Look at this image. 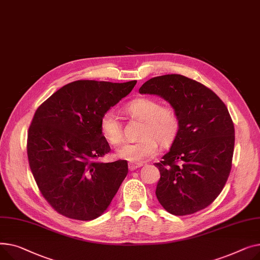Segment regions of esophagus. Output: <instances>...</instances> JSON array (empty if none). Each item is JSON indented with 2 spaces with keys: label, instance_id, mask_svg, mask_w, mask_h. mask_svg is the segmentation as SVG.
<instances>
[{
  "label": "esophagus",
  "instance_id": "esophagus-1",
  "mask_svg": "<svg viewBox=\"0 0 260 260\" xmlns=\"http://www.w3.org/2000/svg\"><path fill=\"white\" fill-rule=\"evenodd\" d=\"M142 166H143V164H133V162H129V165H128L130 171L139 169V168H141Z\"/></svg>",
  "mask_w": 260,
  "mask_h": 260
}]
</instances>
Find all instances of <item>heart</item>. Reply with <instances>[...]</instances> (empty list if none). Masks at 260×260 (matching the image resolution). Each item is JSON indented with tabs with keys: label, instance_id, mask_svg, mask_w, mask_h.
Instances as JSON below:
<instances>
[{
	"label": "heart",
	"instance_id": "heart-1",
	"mask_svg": "<svg viewBox=\"0 0 260 260\" xmlns=\"http://www.w3.org/2000/svg\"><path fill=\"white\" fill-rule=\"evenodd\" d=\"M125 111L132 117L143 120L141 137L136 143L120 147L116 156L133 164H141L157 154L158 142L162 146L170 145L179 130V116L174 107L160 105L158 101L139 98L128 103ZM101 133L107 143L113 147L123 143L119 120L112 111L105 112L100 119Z\"/></svg>",
	"mask_w": 260,
	"mask_h": 260
}]
</instances>
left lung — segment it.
<instances>
[{
  "mask_svg": "<svg viewBox=\"0 0 260 260\" xmlns=\"http://www.w3.org/2000/svg\"><path fill=\"white\" fill-rule=\"evenodd\" d=\"M141 94L169 103L179 116V130L159 162L156 197L173 215L207 208L223 189L232 167L235 132L225 105L203 84L180 74L150 79Z\"/></svg>",
  "mask_w": 260,
  "mask_h": 260,
  "instance_id": "obj_1",
  "label": "left lung"
}]
</instances>
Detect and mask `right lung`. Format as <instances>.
Returning <instances> with one entry per match:
<instances>
[{
    "mask_svg": "<svg viewBox=\"0 0 260 260\" xmlns=\"http://www.w3.org/2000/svg\"><path fill=\"white\" fill-rule=\"evenodd\" d=\"M135 84L75 81L37 109L28 130L29 166L41 193L59 214L92 220L110 206L128 162L96 160L111 150L100 119Z\"/></svg>",
    "mask_w": 260,
    "mask_h": 260,
    "instance_id": "add662e5",
    "label": "right lung"
}]
</instances>
